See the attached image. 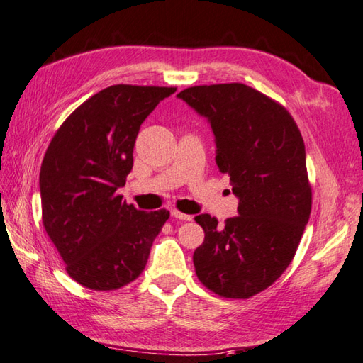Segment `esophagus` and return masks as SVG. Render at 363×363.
Instances as JSON below:
<instances>
[{
  "mask_svg": "<svg viewBox=\"0 0 363 363\" xmlns=\"http://www.w3.org/2000/svg\"><path fill=\"white\" fill-rule=\"evenodd\" d=\"M170 215H172L174 218H177V220H182V221H191V220H193V218H191L189 215H184V213H182V211L175 210V208L170 211Z\"/></svg>",
  "mask_w": 363,
  "mask_h": 363,
  "instance_id": "esophagus-1",
  "label": "esophagus"
}]
</instances>
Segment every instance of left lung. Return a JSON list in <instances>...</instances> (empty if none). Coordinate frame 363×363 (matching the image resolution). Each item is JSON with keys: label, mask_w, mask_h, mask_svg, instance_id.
Wrapping results in <instances>:
<instances>
[{"label": "left lung", "mask_w": 363, "mask_h": 363, "mask_svg": "<svg viewBox=\"0 0 363 363\" xmlns=\"http://www.w3.org/2000/svg\"><path fill=\"white\" fill-rule=\"evenodd\" d=\"M177 96L210 123L216 166L238 197V215L224 225L194 218L205 232L196 275L218 296L248 298L283 275L310 220L302 134L283 106L248 85L191 86Z\"/></svg>", "instance_id": "obj_1"}]
</instances>
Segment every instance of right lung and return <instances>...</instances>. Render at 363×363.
Here are the masks:
<instances>
[{"label": "right lung", "mask_w": 363, "mask_h": 363, "mask_svg": "<svg viewBox=\"0 0 363 363\" xmlns=\"http://www.w3.org/2000/svg\"><path fill=\"white\" fill-rule=\"evenodd\" d=\"M177 88L112 85L60 126L39 174L43 223L66 272L94 291L134 281L167 210L142 211L118 194L133 169L140 125Z\"/></svg>", "instance_id": "add662e5"}]
</instances>
